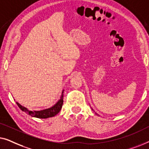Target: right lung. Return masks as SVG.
Masks as SVG:
<instances>
[{"instance_id":"right-lung-1","label":"right lung","mask_w":149,"mask_h":149,"mask_svg":"<svg viewBox=\"0 0 149 149\" xmlns=\"http://www.w3.org/2000/svg\"><path fill=\"white\" fill-rule=\"evenodd\" d=\"M63 93L61 96L60 100L57 102V103H56V104H54L53 107H52L51 108L42 111H29L26 107H24L21 105L20 104H19L17 102H16V103L22 111L28 114L29 116L37 117V118L46 119L48 118V117H52L55 116L56 114L59 113L62 108L63 104Z\"/></svg>"}]
</instances>
